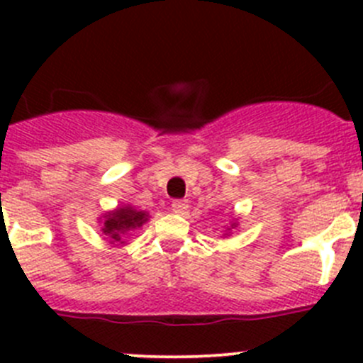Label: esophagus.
Here are the masks:
<instances>
[{
  "label": "esophagus",
  "mask_w": 363,
  "mask_h": 363,
  "mask_svg": "<svg viewBox=\"0 0 363 363\" xmlns=\"http://www.w3.org/2000/svg\"><path fill=\"white\" fill-rule=\"evenodd\" d=\"M188 200H174L172 202V211L177 212V214H184L186 211H188Z\"/></svg>",
  "instance_id": "obj_1"
}]
</instances>
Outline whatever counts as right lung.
I'll use <instances>...</instances> for the list:
<instances>
[{
    "label": "right lung",
    "instance_id": "1",
    "mask_svg": "<svg viewBox=\"0 0 363 363\" xmlns=\"http://www.w3.org/2000/svg\"><path fill=\"white\" fill-rule=\"evenodd\" d=\"M107 221L104 225V232L108 233L113 240H121V233L128 232L130 228H137L142 226V223L147 221V214L145 212H138L131 207L117 208L105 216Z\"/></svg>",
    "mask_w": 363,
    "mask_h": 363
}]
</instances>
